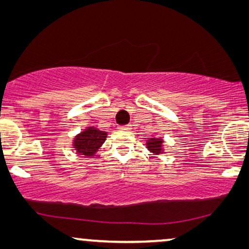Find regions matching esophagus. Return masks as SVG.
Masks as SVG:
<instances>
[{
	"label": "esophagus",
	"instance_id": "1",
	"mask_svg": "<svg viewBox=\"0 0 249 249\" xmlns=\"http://www.w3.org/2000/svg\"><path fill=\"white\" fill-rule=\"evenodd\" d=\"M120 130H130L131 124H125V125H119L118 127Z\"/></svg>",
	"mask_w": 249,
	"mask_h": 249
}]
</instances>
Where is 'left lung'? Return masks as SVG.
<instances>
[{"label": "left lung", "instance_id": "obj_1", "mask_svg": "<svg viewBox=\"0 0 249 249\" xmlns=\"http://www.w3.org/2000/svg\"><path fill=\"white\" fill-rule=\"evenodd\" d=\"M146 146L147 148L154 154H160L162 153V146H163V141L162 138H149L147 142H146Z\"/></svg>", "mask_w": 249, "mask_h": 249}]
</instances>
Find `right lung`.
<instances>
[{
	"label": "right lung",
	"instance_id": "right-lung-1",
	"mask_svg": "<svg viewBox=\"0 0 249 249\" xmlns=\"http://www.w3.org/2000/svg\"><path fill=\"white\" fill-rule=\"evenodd\" d=\"M107 131H102L95 127H88L73 139V147L78 154L93 156L107 139Z\"/></svg>",
	"mask_w": 249,
	"mask_h": 249
}]
</instances>
